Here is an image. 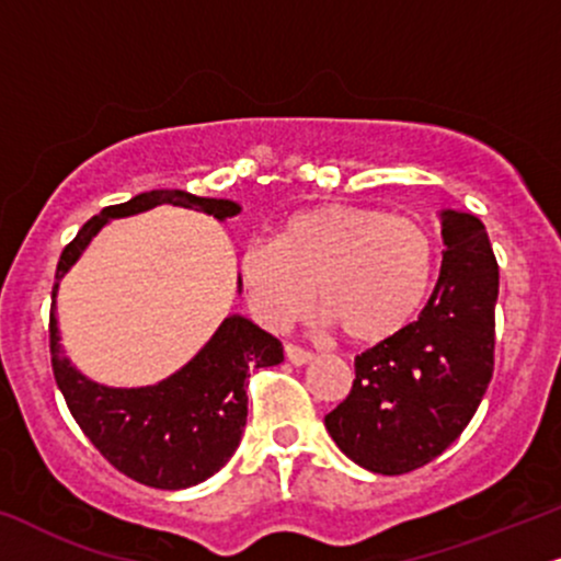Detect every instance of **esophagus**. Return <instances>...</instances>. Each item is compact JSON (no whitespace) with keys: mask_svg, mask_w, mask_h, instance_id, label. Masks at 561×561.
Instances as JSON below:
<instances>
[{"mask_svg":"<svg viewBox=\"0 0 561 561\" xmlns=\"http://www.w3.org/2000/svg\"><path fill=\"white\" fill-rule=\"evenodd\" d=\"M286 358L291 362L294 366H304L312 362V354H309L307 348H301V345H294V343H286Z\"/></svg>","mask_w":561,"mask_h":561,"instance_id":"1","label":"esophagus"}]
</instances>
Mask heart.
<instances>
[{"label":"heart","mask_w":561,"mask_h":561,"mask_svg":"<svg viewBox=\"0 0 561 561\" xmlns=\"http://www.w3.org/2000/svg\"><path fill=\"white\" fill-rule=\"evenodd\" d=\"M437 247L424 224L382 207L324 203L294 213L273 241L241 252L254 314L270 328L317 307L351 343L377 345L416 320L432 288Z\"/></svg>","instance_id":"heart-1"}]
</instances>
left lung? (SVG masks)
I'll return each mask as SVG.
<instances>
[{"instance_id": "1", "label": "left lung", "mask_w": 561, "mask_h": 561, "mask_svg": "<svg viewBox=\"0 0 561 561\" xmlns=\"http://www.w3.org/2000/svg\"><path fill=\"white\" fill-rule=\"evenodd\" d=\"M439 280L424 312L356 356L348 398L324 416L330 437L371 473L424 468L460 437L494 375L500 265L471 213H442Z\"/></svg>"}]
</instances>
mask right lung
<instances>
[{"label":"right lung","mask_w":561,"mask_h":561,"mask_svg":"<svg viewBox=\"0 0 561 561\" xmlns=\"http://www.w3.org/2000/svg\"><path fill=\"white\" fill-rule=\"evenodd\" d=\"M156 205L195 207L218 220L239 213V205L231 199L195 197L179 190L142 192L129 203L103 207L61 249L51 299L61 275L108 218L135 216ZM48 351L69 413L93 447L119 473L169 492L195 486L226 466L247 424L249 369L283 362L278 337L233 314L220 322L216 335L182 371L153 387L114 390L90 382L61 356L54 304L48 317Z\"/></svg>","instance_id":"obj_1"}]
</instances>
